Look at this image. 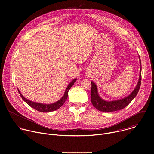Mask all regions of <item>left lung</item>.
<instances>
[{"label":"left lung","mask_w":154,"mask_h":154,"mask_svg":"<svg viewBox=\"0 0 154 154\" xmlns=\"http://www.w3.org/2000/svg\"><path fill=\"white\" fill-rule=\"evenodd\" d=\"M140 63V71L139 80L137 86L134 91L131 93L127 97L123 99L113 100V101H106L102 99L99 95L97 88L96 85L92 81L91 82V101L93 106L100 112H112L115 111L120 110L127 106L137 95L141 82V63L140 57L139 56Z\"/></svg>","instance_id":"obj_1"}]
</instances>
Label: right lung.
Masks as SVG:
<instances>
[{
  "label": "right lung",
  "mask_w": 154,
  "mask_h": 154,
  "mask_svg": "<svg viewBox=\"0 0 154 154\" xmlns=\"http://www.w3.org/2000/svg\"><path fill=\"white\" fill-rule=\"evenodd\" d=\"M76 79H74L71 82V83L68 85V87L66 88V89L65 90L64 94L63 96V97L57 102L51 103V104H44V103H38V102H34L32 101H30L27 99H26L22 94L20 93L19 90H18V91L23 99L29 106L32 107L33 108L35 109L36 110L41 112H51L53 111H55L57 109H58L59 108H60L65 102V101L66 100L68 96V91L70 90L71 86L74 84V83L76 82Z\"/></svg>",
  "instance_id": "1"
}]
</instances>
